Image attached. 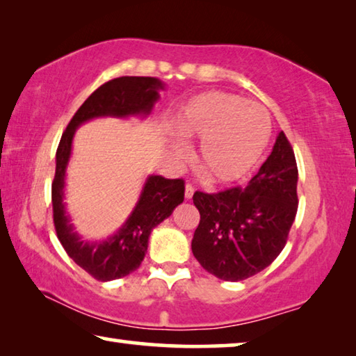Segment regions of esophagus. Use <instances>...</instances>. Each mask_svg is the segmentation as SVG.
<instances>
[{
    "label": "esophagus",
    "instance_id": "1",
    "mask_svg": "<svg viewBox=\"0 0 356 356\" xmlns=\"http://www.w3.org/2000/svg\"><path fill=\"white\" fill-rule=\"evenodd\" d=\"M193 195H195V188H193V185H185V200H191Z\"/></svg>",
    "mask_w": 356,
    "mask_h": 356
}]
</instances>
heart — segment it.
Returning <instances> with one entry per match:
<instances>
[{"mask_svg": "<svg viewBox=\"0 0 356 356\" xmlns=\"http://www.w3.org/2000/svg\"><path fill=\"white\" fill-rule=\"evenodd\" d=\"M174 127L190 141L201 140L197 168L209 182L229 185L242 180L268 146L272 119L262 105L227 92H204L179 108ZM177 155L182 146L174 144Z\"/></svg>", "mask_w": 356, "mask_h": 356, "instance_id": "heart-1", "label": "heart"}]
</instances>
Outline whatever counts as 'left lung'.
<instances>
[{"mask_svg":"<svg viewBox=\"0 0 356 356\" xmlns=\"http://www.w3.org/2000/svg\"><path fill=\"white\" fill-rule=\"evenodd\" d=\"M298 170L284 131L245 188L213 195L196 191L201 220L191 240L193 256L222 281H242L262 272L286 245L297 215Z\"/></svg>","mask_w":356,"mask_h":356,"instance_id":"1","label":"left lung"}]
</instances>
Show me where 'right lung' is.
Listing matches in <instances>:
<instances>
[{
	"instance_id": "obj_1",
	"label": "right lung",
	"mask_w": 356,
	"mask_h": 356,
	"mask_svg": "<svg viewBox=\"0 0 356 356\" xmlns=\"http://www.w3.org/2000/svg\"><path fill=\"white\" fill-rule=\"evenodd\" d=\"M165 83L155 76H119L102 84L78 108L61 136L56 150V172L51 184L53 221L56 234L67 254L76 265L99 281H113L130 275L146 256L154 227L171 216L184 202L182 179L147 176L131 213L113 236L100 240H84L78 234L65 206V174L72 155L76 129L99 118H141L152 113Z\"/></svg>"
}]
</instances>
